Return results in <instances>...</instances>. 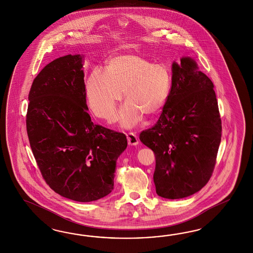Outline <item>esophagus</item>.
Masks as SVG:
<instances>
[{"instance_id": "esophagus-1", "label": "esophagus", "mask_w": 253, "mask_h": 253, "mask_svg": "<svg viewBox=\"0 0 253 253\" xmlns=\"http://www.w3.org/2000/svg\"><path fill=\"white\" fill-rule=\"evenodd\" d=\"M127 140H128V144L130 146H136L139 142L137 135L134 132H129L127 134Z\"/></svg>"}]
</instances>
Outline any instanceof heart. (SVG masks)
<instances>
[{
    "label": "heart",
    "mask_w": 253,
    "mask_h": 253,
    "mask_svg": "<svg viewBox=\"0 0 253 253\" xmlns=\"http://www.w3.org/2000/svg\"><path fill=\"white\" fill-rule=\"evenodd\" d=\"M171 72L165 65H156L137 54H118L107 62L106 71L95 69L87 78L85 92L92 112L101 119L112 121L116 106L127 101L120 110L123 126L131 127L143 116L160 112L171 89Z\"/></svg>",
    "instance_id": "b5f03b06"
}]
</instances>
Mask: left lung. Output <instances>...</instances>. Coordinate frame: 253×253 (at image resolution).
<instances>
[{"instance_id":"left-lung-1","label":"left lung","mask_w":253,"mask_h":253,"mask_svg":"<svg viewBox=\"0 0 253 253\" xmlns=\"http://www.w3.org/2000/svg\"><path fill=\"white\" fill-rule=\"evenodd\" d=\"M172 84L159 121L140 140L156 158L157 194L169 199L191 196L214 169L222 121L213 84L190 57L172 64Z\"/></svg>"}]
</instances>
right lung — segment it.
<instances>
[{"mask_svg":"<svg viewBox=\"0 0 253 253\" xmlns=\"http://www.w3.org/2000/svg\"><path fill=\"white\" fill-rule=\"evenodd\" d=\"M83 69L81 54L46 65L31 85L26 124L46 184L64 198L90 202L113 190L116 162L127 138L92 123Z\"/></svg>","mask_w":253,"mask_h":253,"instance_id":"1","label":"right lung"}]
</instances>
